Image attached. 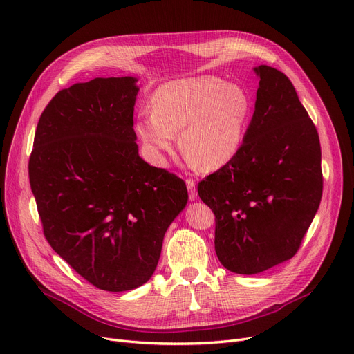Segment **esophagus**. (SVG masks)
<instances>
[{"instance_id":"34e87169","label":"esophagus","mask_w":354,"mask_h":354,"mask_svg":"<svg viewBox=\"0 0 354 354\" xmlns=\"http://www.w3.org/2000/svg\"><path fill=\"white\" fill-rule=\"evenodd\" d=\"M186 186H187V191H189V201H195L196 196H198L196 187H195V180L194 179H186Z\"/></svg>"}]
</instances>
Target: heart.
I'll use <instances>...</instances> for the list:
<instances>
[{
  "label": "heart",
  "instance_id": "b5f03b06",
  "mask_svg": "<svg viewBox=\"0 0 354 354\" xmlns=\"http://www.w3.org/2000/svg\"><path fill=\"white\" fill-rule=\"evenodd\" d=\"M246 92L216 77L179 80L159 88L153 109L139 113L136 132L148 149L171 153L180 133V148L194 163L218 169L241 148L249 116Z\"/></svg>",
  "mask_w": 354,
  "mask_h": 354
}]
</instances>
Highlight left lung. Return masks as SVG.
I'll return each instance as SVG.
<instances>
[{
	"label": "left lung",
	"instance_id": "left-lung-1",
	"mask_svg": "<svg viewBox=\"0 0 354 354\" xmlns=\"http://www.w3.org/2000/svg\"><path fill=\"white\" fill-rule=\"evenodd\" d=\"M254 71L261 81L239 151L198 183L215 214L218 259L239 274L293 257L323 192L319 133L292 81L268 65Z\"/></svg>",
	"mask_w": 354,
	"mask_h": 354
}]
</instances>
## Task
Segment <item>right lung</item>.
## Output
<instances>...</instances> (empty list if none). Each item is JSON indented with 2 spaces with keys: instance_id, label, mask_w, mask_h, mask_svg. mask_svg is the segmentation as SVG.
Listing matches in <instances>:
<instances>
[{
  "instance_id": "obj_1",
  "label": "right lung",
  "mask_w": 354,
  "mask_h": 354,
  "mask_svg": "<svg viewBox=\"0 0 354 354\" xmlns=\"http://www.w3.org/2000/svg\"><path fill=\"white\" fill-rule=\"evenodd\" d=\"M136 80L95 78L45 106L28 175L45 239L91 285L142 286L165 232L187 202L185 182L138 155Z\"/></svg>"
}]
</instances>
